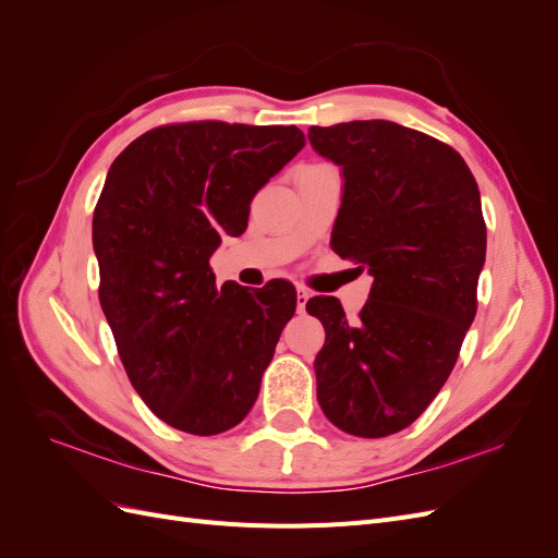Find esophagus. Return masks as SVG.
I'll list each match as a JSON object with an SVG mask.
<instances>
[{
    "label": "esophagus",
    "mask_w": 558,
    "mask_h": 558,
    "mask_svg": "<svg viewBox=\"0 0 558 558\" xmlns=\"http://www.w3.org/2000/svg\"><path fill=\"white\" fill-rule=\"evenodd\" d=\"M310 291L305 289V286H298V300H295V305H298V312L302 314L305 312V307H307V300H310Z\"/></svg>",
    "instance_id": "34e87169"
}]
</instances>
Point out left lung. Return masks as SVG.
I'll return each mask as SVG.
<instances>
[{
    "mask_svg": "<svg viewBox=\"0 0 558 558\" xmlns=\"http://www.w3.org/2000/svg\"><path fill=\"white\" fill-rule=\"evenodd\" d=\"M310 142L344 177L332 251L375 277L356 320L337 298L307 302L326 328L316 398L340 430L386 437L440 393L477 314L480 189L451 146L391 121L314 125Z\"/></svg>",
    "mask_w": 558,
    "mask_h": 558,
    "instance_id": "left-lung-1",
    "label": "left lung"
}]
</instances>
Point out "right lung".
<instances>
[{"instance_id": "obj_1", "label": "right lung", "mask_w": 558, "mask_h": 558, "mask_svg": "<svg viewBox=\"0 0 558 558\" xmlns=\"http://www.w3.org/2000/svg\"><path fill=\"white\" fill-rule=\"evenodd\" d=\"M305 146L295 125L172 123L118 156L93 214L99 305L148 410L191 435L238 426L260 391L295 289H216L221 234H242L248 205Z\"/></svg>"}]
</instances>
